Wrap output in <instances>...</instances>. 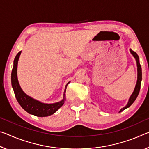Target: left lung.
<instances>
[{
    "label": "left lung",
    "instance_id": "obj_1",
    "mask_svg": "<svg viewBox=\"0 0 149 149\" xmlns=\"http://www.w3.org/2000/svg\"><path fill=\"white\" fill-rule=\"evenodd\" d=\"M130 52L133 55V57L136 60V67H137V80H136V84L135 87H134V91L133 92V93L131 94V95L130 96V97L129 99L128 103L124 107L121 108L119 113L123 111L126 109L127 108L129 107L132 104H133V102L137 97V96L139 93V91H140L141 89V81H142V70H141V66L140 65V62H139V58L137 55V54L136 52H134V51L132 50L131 49H130Z\"/></svg>",
    "mask_w": 149,
    "mask_h": 149
}]
</instances>
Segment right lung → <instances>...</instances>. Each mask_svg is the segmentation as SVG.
<instances>
[{
  "instance_id": "obj_1",
  "label": "right lung",
  "mask_w": 149,
  "mask_h": 149,
  "mask_svg": "<svg viewBox=\"0 0 149 149\" xmlns=\"http://www.w3.org/2000/svg\"><path fill=\"white\" fill-rule=\"evenodd\" d=\"M21 51L17 54L14 60V65L11 74V83L13 86L15 97L20 105L26 111L30 114L35 115L37 117H48L53 115L63 105L65 101V91L70 81L66 84L64 92H63V99L60 101L54 103H44L38 100L31 97L26 94L21 88L17 77V67L18 62L19 60Z\"/></svg>"
}]
</instances>
